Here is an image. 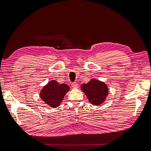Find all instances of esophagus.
<instances>
[{
    "instance_id": "34e87169",
    "label": "esophagus",
    "mask_w": 151,
    "mask_h": 151,
    "mask_svg": "<svg viewBox=\"0 0 151 151\" xmlns=\"http://www.w3.org/2000/svg\"><path fill=\"white\" fill-rule=\"evenodd\" d=\"M79 87V84H77V83H73L72 84V88H74V89H76V88H78Z\"/></svg>"
}]
</instances>
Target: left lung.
Instances as JSON below:
<instances>
[{
	"label": "left lung",
	"mask_w": 151,
	"mask_h": 151,
	"mask_svg": "<svg viewBox=\"0 0 151 151\" xmlns=\"http://www.w3.org/2000/svg\"><path fill=\"white\" fill-rule=\"evenodd\" d=\"M81 89L85 93L89 102L95 106L103 104L108 95V86L104 82L92 79L87 84L81 86Z\"/></svg>",
	"instance_id": "1"
}]
</instances>
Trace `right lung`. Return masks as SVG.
I'll return each instance as SVG.
<instances>
[{
  "instance_id": "add662e5",
  "label": "right lung",
  "mask_w": 151,
  "mask_h": 151,
  "mask_svg": "<svg viewBox=\"0 0 151 151\" xmlns=\"http://www.w3.org/2000/svg\"><path fill=\"white\" fill-rule=\"evenodd\" d=\"M69 90V86L66 84H59L55 80H52L43 87L40 93V97L48 106L55 108L60 106Z\"/></svg>"
}]
</instances>
